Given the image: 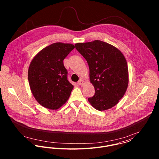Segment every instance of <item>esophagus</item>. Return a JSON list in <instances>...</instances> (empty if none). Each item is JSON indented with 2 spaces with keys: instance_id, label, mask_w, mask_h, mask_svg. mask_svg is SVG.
<instances>
[{
  "instance_id": "1",
  "label": "esophagus",
  "mask_w": 159,
  "mask_h": 159,
  "mask_svg": "<svg viewBox=\"0 0 159 159\" xmlns=\"http://www.w3.org/2000/svg\"><path fill=\"white\" fill-rule=\"evenodd\" d=\"M84 84V81L83 80L80 79V80H79V81H78V84H79V85H83V84Z\"/></svg>"
}]
</instances>
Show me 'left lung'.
<instances>
[{
    "label": "left lung",
    "mask_w": 159,
    "mask_h": 159,
    "mask_svg": "<svg viewBox=\"0 0 159 159\" xmlns=\"http://www.w3.org/2000/svg\"><path fill=\"white\" fill-rule=\"evenodd\" d=\"M89 67L95 94L88 98L91 105L103 111L115 106L127 90L129 75L127 61L122 53L109 43L95 40L75 44Z\"/></svg>",
    "instance_id": "obj_1"
}]
</instances>
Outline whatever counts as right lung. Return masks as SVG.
Returning <instances> with one entry per match:
<instances>
[{"instance_id": "obj_1", "label": "right lung", "mask_w": 159, "mask_h": 159, "mask_svg": "<svg viewBox=\"0 0 159 159\" xmlns=\"http://www.w3.org/2000/svg\"><path fill=\"white\" fill-rule=\"evenodd\" d=\"M74 48L72 44L54 43L40 51L30 64L28 80L32 93L46 108H59L70 95L73 86L68 80L64 59Z\"/></svg>"}]
</instances>
